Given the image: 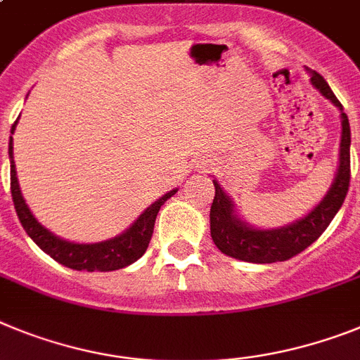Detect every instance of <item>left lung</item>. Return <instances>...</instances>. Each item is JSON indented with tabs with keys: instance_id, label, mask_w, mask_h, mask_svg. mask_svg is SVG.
<instances>
[{
	"instance_id": "1",
	"label": "left lung",
	"mask_w": 360,
	"mask_h": 360,
	"mask_svg": "<svg viewBox=\"0 0 360 360\" xmlns=\"http://www.w3.org/2000/svg\"><path fill=\"white\" fill-rule=\"evenodd\" d=\"M311 76V85L321 91L324 98L339 107L340 110V150H339V169L335 174L330 191L319 202L306 217L295 220L288 226L275 227V229H259L253 227L245 220H240L235 211V204L227 196L220 184H214V200L211 204L210 222H211V238L214 245L227 257L244 260L253 264H271L284 262L291 257L299 255L306 248L317 240L326 227L339 213L342 207L344 198L348 195L349 187V143H352V133H349L348 116L344 112L340 101L333 94L326 79L319 72L306 69Z\"/></svg>"
}]
</instances>
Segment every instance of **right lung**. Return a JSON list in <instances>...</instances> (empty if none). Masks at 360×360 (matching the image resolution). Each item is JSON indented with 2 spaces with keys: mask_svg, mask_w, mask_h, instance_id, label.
<instances>
[{
  "mask_svg": "<svg viewBox=\"0 0 360 360\" xmlns=\"http://www.w3.org/2000/svg\"><path fill=\"white\" fill-rule=\"evenodd\" d=\"M16 125L18 120L11 129L12 134L16 131ZM8 156H11L12 202H14L21 226L27 231V235L45 253L51 255L56 262L63 264L65 268L76 269V271H115V269H122L129 264L136 262L146 253L147 245H149L160 207L167 202V198H171L178 191V189H173V191L165 193L155 204H150L134 220L133 226L122 235L109 238V240L96 242V244H76V242L63 240V238L49 231L47 227H43L34 218V214L30 213L29 205L25 204L23 196H21L20 182H18L16 176V165H14V156H12V136L11 142H8Z\"/></svg>",
  "mask_w": 360,
  "mask_h": 360,
  "instance_id": "add662e5",
  "label": "right lung"
}]
</instances>
